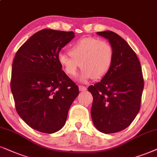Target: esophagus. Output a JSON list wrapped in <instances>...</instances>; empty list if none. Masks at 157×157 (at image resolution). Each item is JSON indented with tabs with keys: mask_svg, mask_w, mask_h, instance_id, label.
I'll use <instances>...</instances> for the list:
<instances>
[{
	"mask_svg": "<svg viewBox=\"0 0 157 157\" xmlns=\"http://www.w3.org/2000/svg\"><path fill=\"white\" fill-rule=\"evenodd\" d=\"M79 90H80V91H82V92H83V91H85L87 90V88L85 86L79 85Z\"/></svg>",
	"mask_w": 157,
	"mask_h": 157,
	"instance_id": "34e87169",
	"label": "esophagus"
}]
</instances>
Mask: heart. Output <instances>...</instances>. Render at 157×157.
Returning <instances> with one entry per match:
<instances>
[{
    "mask_svg": "<svg viewBox=\"0 0 157 157\" xmlns=\"http://www.w3.org/2000/svg\"><path fill=\"white\" fill-rule=\"evenodd\" d=\"M68 53L69 56L64 53L59 56V64L70 77H76L80 66L82 82L105 76L112 67L114 57V50L109 43L92 37L77 40L69 48Z\"/></svg>",
    "mask_w": 157,
    "mask_h": 157,
    "instance_id": "obj_1",
    "label": "heart"
}]
</instances>
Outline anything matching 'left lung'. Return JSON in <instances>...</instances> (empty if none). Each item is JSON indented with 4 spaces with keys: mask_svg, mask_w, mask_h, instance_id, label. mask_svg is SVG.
<instances>
[{
    "mask_svg": "<svg viewBox=\"0 0 157 157\" xmlns=\"http://www.w3.org/2000/svg\"><path fill=\"white\" fill-rule=\"evenodd\" d=\"M114 50L112 67L100 82L88 87L93 101L90 113L100 132L114 133L131 124L140 109L144 80L136 53L112 31L98 32Z\"/></svg>",
    "mask_w": 157,
    "mask_h": 157,
    "instance_id": "obj_1",
    "label": "left lung"
}]
</instances>
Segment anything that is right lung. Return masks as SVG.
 <instances>
[{"mask_svg": "<svg viewBox=\"0 0 157 157\" xmlns=\"http://www.w3.org/2000/svg\"><path fill=\"white\" fill-rule=\"evenodd\" d=\"M73 32L44 29L35 33L16 53L11 89L16 110L30 128L53 133L63 128L78 86L61 69L59 54Z\"/></svg>", "mask_w": 157, "mask_h": 157, "instance_id": "right-lung-1", "label": "right lung"}]
</instances>
